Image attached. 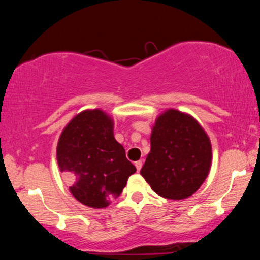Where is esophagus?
I'll use <instances>...</instances> for the list:
<instances>
[{
  "mask_svg": "<svg viewBox=\"0 0 260 260\" xmlns=\"http://www.w3.org/2000/svg\"><path fill=\"white\" fill-rule=\"evenodd\" d=\"M142 160H138V161H135V167H136V170H138V172H140V170H141V167H142Z\"/></svg>",
  "mask_w": 260,
  "mask_h": 260,
  "instance_id": "34e87169",
  "label": "esophagus"
}]
</instances>
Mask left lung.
<instances>
[{
  "instance_id": "left-lung-1",
  "label": "left lung",
  "mask_w": 260,
  "mask_h": 260,
  "mask_svg": "<svg viewBox=\"0 0 260 260\" xmlns=\"http://www.w3.org/2000/svg\"><path fill=\"white\" fill-rule=\"evenodd\" d=\"M150 144L140 173L157 195L177 201L199 190L212 164V146L191 114L175 109L161 112L152 126Z\"/></svg>"
}]
</instances>
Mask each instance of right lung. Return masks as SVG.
<instances>
[{
	"label": "right lung",
	"mask_w": 260,
	"mask_h": 260,
	"mask_svg": "<svg viewBox=\"0 0 260 260\" xmlns=\"http://www.w3.org/2000/svg\"><path fill=\"white\" fill-rule=\"evenodd\" d=\"M114 121L101 109L76 114L60 133L56 157L69 190L81 204L104 209L136 172L113 135Z\"/></svg>",
	"instance_id": "add662e5"
}]
</instances>
